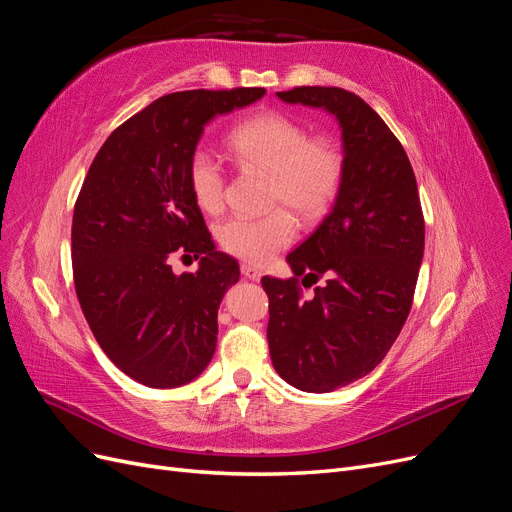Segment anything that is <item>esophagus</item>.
I'll return each instance as SVG.
<instances>
[{"instance_id":"34e87169","label":"esophagus","mask_w":512,"mask_h":512,"mask_svg":"<svg viewBox=\"0 0 512 512\" xmlns=\"http://www.w3.org/2000/svg\"><path fill=\"white\" fill-rule=\"evenodd\" d=\"M241 273H243V277H247V280H252V282H258L260 277H262V271L258 267L250 265V262H243Z\"/></svg>"}]
</instances>
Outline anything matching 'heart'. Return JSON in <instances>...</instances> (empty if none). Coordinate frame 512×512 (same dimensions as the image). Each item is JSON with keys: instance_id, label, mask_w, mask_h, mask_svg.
Instances as JSON below:
<instances>
[{"instance_id": "heart-1", "label": "heart", "mask_w": 512, "mask_h": 512, "mask_svg": "<svg viewBox=\"0 0 512 512\" xmlns=\"http://www.w3.org/2000/svg\"><path fill=\"white\" fill-rule=\"evenodd\" d=\"M228 149L243 166L271 175L269 203L286 205L305 222L327 213L342 181V158L327 141H309L303 126L282 113H258L228 134ZM188 185L196 205L220 213L226 175L218 158L196 149L188 162ZM297 237V222L284 209L260 218L235 215L218 226L222 250L245 262H267Z\"/></svg>"}]
</instances>
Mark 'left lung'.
Returning <instances> with one entry per match:
<instances>
[{
	"instance_id": "left-lung-1",
	"label": "left lung",
	"mask_w": 512,
	"mask_h": 512,
	"mask_svg": "<svg viewBox=\"0 0 512 512\" xmlns=\"http://www.w3.org/2000/svg\"><path fill=\"white\" fill-rule=\"evenodd\" d=\"M277 98L322 108L342 132L333 209L286 256L292 280H260L275 371L299 391L331 393L367 376L404 327L425 250L421 200L404 147L359 96L339 87H294ZM324 272L328 284L303 300L298 277L316 280Z\"/></svg>"
}]
</instances>
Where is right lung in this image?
<instances>
[{"label": "right lung", "instance_id": "add662e5", "mask_svg": "<svg viewBox=\"0 0 512 512\" xmlns=\"http://www.w3.org/2000/svg\"><path fill=\"white\" fill-rule=\"evenodd\" d=\"M262 87L177 91L106 138L74 205V286L91 333L123 374L175 389L203 374L218 344V309L239 262L215 250L188 185L207 123L265 96ZM175 253L196 257L177 276Z\"/></svg>", "mask_w": 512, "mask_h": 512}]
</instances>
